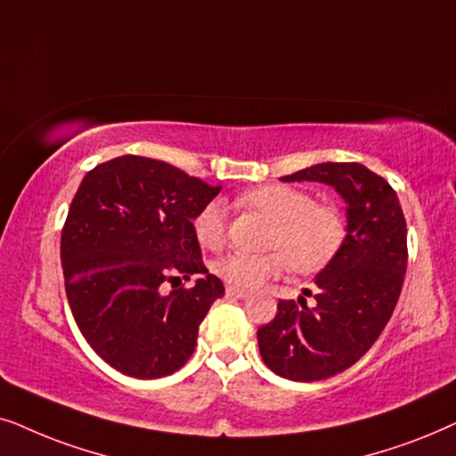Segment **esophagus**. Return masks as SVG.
Returning a JSON list of instances; mask_svg holds the SVG:
<instances>
[{
  "label": "esophagus",
  "instance_id": "1",
  "mask_svg": "<svg viewBox=\"0 0 456 456\" xmlns=\"http://www.w3.org/2000/svg\"><path fill=\"white\" fill-rule=\"evenodd\" d=\"M227 296H229V298H246L248 291L246 289H240V288H232V285H229Z\"/></svg>",
  "mask_w": 456,
  "mask_h": 456
}]
</instances>
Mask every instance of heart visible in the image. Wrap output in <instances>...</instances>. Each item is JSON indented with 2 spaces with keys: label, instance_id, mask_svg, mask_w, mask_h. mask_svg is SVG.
Returning a JSON list of instances; mask_svg holds the SVG:
<instances>
[{
  "label": "heart",
  "instance_id": "b5f03b06",
  "mask_svg": "<svg viewBox=\"0 0 456 456\" xmlns=\"http://www.w3.org/2000/svg\"><path fill=\"white\" fill-rule=\"evenodd\" d=\"M241 202L260 210L273 221L269 248L275 250L229 254L215 265L216 275L232 288L256 289L294 266L313 273L330 263L342 246L346 218L338 204L314 202L313 193L291 185H263L241 196ZM198 244L206 250H221L227 240V208L221 200H210L191 218Z\"/></svg>",
  "mask_w": 456,
  "mask_h": 456
}]
</instances>
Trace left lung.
Wrapping results in <instances>:
<instances>
[{
    "label": "left lung",
    "mask_w": 456,
    "mask_h": 456,
    "mask_svg": "<svg viewBox=\"0 0 456 456\" xmlns=\"http://www.w3.org/2000/svg\"><path fill=\"white\" fill-rule=\"evenodd\" d=\"M281 181L336 187L348 208L346 238L314 277V305L279 300L258 330V348L273 373L291 381L333 378L375 344L396 308L406 273V221L396 191L359 162H323Z\"/></svg>",
    "instance_id": "left-lung-1"
}]
</instances>
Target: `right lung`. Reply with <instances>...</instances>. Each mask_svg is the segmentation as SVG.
<instances>
[{
  "label": "right lung",
  "instance_id": "1",
  "mask_svg": "<svg viewBox=\"0 0 456 456\" xmlns=\"http://www.w3.org/2000/svg\"><path fill=\"white\" fill-rule=\"evenodd\" d=\"M218 191L133 154L102 162L78 185L60 241L66 298L83 338L117 371L165 378L193 354L224 285L202 263L191 218ZM190 276L200 277L193 289L161 291Z\"/></svg>",
  "mask_w": 456,
  "mask_h": 456
}]
</instances>
